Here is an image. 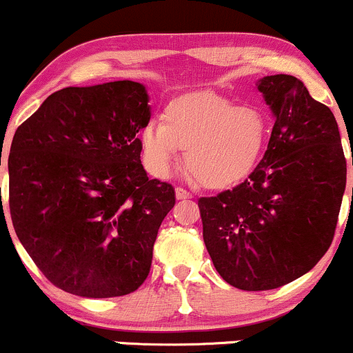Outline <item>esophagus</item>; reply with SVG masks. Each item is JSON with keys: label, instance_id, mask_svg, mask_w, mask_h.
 Listing matches in <instances>:
<instances>
[{"label": "esophagus", "instance_id": "esophagus-1", "mask_svg": "<svg viewBox=\"0 0 353 353\" xmlns=\"http://www.w3.org/2000/svg\"><path fill=\"white\" fill-rule=\"evenodd\" d=\"M175 194L178 201H183V199H192V194L188 190H185L183 187H176L175 188Z\"/></svg>", "mask_w": 353, "mask_h": 353}]
</instances>
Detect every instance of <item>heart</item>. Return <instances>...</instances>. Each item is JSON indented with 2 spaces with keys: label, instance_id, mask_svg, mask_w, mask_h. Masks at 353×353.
Returning a JSON list of instances; mask_svg holds the SVG:
<instances>
[{
  "label": "heart",
  "instance_id": "1",
  "mask_svg": "<svg viewBox=\"0 0 353 353\" xmlns=\"http://www.w3.org/2000/svg\"><path fill=\"white\" fill-rule=\"evenodd\" d=\"M271 137V125L257 106H239L218 94H195L168 104L163 123L141 134L144 163L152 175L172 173L180 149L185 166L201 185L225 188L254 172Z\"/></svg>",
  "mask_w": 353,
  "mask_h": 353
}]
</instances>
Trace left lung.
Instances as JSON below:
<instances>
[{
	"instance_id": "left-lung-1",
	"label": "left lung",
	"mask_w": 353,
	"mask_h": 353,
	"mask_svg": "<svg viewBox=\"0 0 353 353\" xmlns=\"http://www.w3.org/2000/svg\"><path fill=\"white\" fill-rule=\"evenodd\" d=\"M257 89L274 114L264 158L232 190L199 199L216 271L247 292L280 288L319 263L333 242L347 183L330 108L292 75L264 77Z\"/></svg>"
}]
</instances>
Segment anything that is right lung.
Masks as SVG:
<instances>
[{"label":"right lung","mask_w":353,"mask_h":353,"mask_svg":"<svg viewBox=\"0 0 353 353\" xmlns=\"http://www.w3.org/2000/svg\"><path fill=\"white\" fill-rule=\"evenodd\" d=\"M148 101L132 80L65 87L13 135V228L44 276L68 294L127 295L151 271L175 188L151 180L141 163Z\"/></svg>","instance_id":"1"}]
</instances>
